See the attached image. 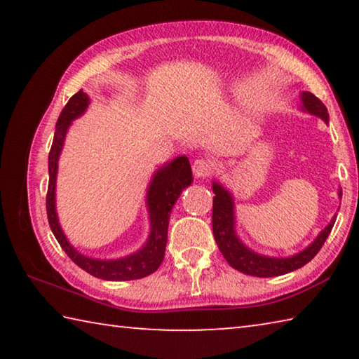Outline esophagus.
<instances>
[{
    "instance_id": "34e87169",
    "label": "esophagus",
    "mask_w": 359,
    "mask_h": 359,
    "mask_svg": "<svg viewBox=\"0 0 359 359\" xmlns=\"http://www.w3.org/2000/svg\"><path fill=\"white\" fill-rule=\"evenodd\" d=\"M212 169H214V165H212L209 160H205V158H198V160H194L193 163V174L194 177L198 179L208 177L212 172Z\"/></svg>"
}]
</instances>
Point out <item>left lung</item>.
I'll return each mask as SVG.
<instances>
[{"label":"left lung","mask_w":359,"mask_h":359,"mask_svg":"<svg viewBox=\"0 0 359 359\" xmlns=\"http://www.w3.org/2000/svg\"><path fill=\"white\" fill-rule=\"evenodd\" d=\"M301 102L302 111H306L312 115H317L321 120L327 123L330 121V115H327L326 106L321 102L317 96L311 92L301 93ZM212 190H214V210H212V231H214V238L218 248H220L224 259L228 264L234 269H238L242 274L253 276V277H277L288 274L291 271H296L307 264L315 255L320 252L323 247L325 241L330 236L331 229L336 223V215L331 218L330 224L315 238L312 244H309L304 250L299 253L291 255V257L277 258V257H266V255H259L248 248L244 242L239 239L238 233H236V214H234V198L226 188L215 180L212 184ZM339 199L342 198V190H337Z\"/></svg>","instance_id":"1"}]
</instances>
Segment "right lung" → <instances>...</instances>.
Masks as SVG:
<instances>
[{
  "label": "right lung",
  "instance_id": "add662e5",
  "mask_svg": "<svg viewBox=\"0 0 359 359\" xmlns=\"http://www.w3.org/2000/svg\"><path fill=\"white\" fill-rule=\"evenodd\" d=\"M90 104V98L82 90L77 92L63 107L55 125V135L50 154H48V188H47V218L50 229L58 244L62 245L66 255L82 267L85 272L93 277L102 278V280H136V278L147 277L160 267L163 258H165L166 242H168V224L171 210L177 201L184 188L191 185L193 174L190 161L185 155L174 158L172 161L166 163L158 168L154 177H151L147 188V210L150 218V233L145 244L137 252L126 255L123 258L117 259H98L87 257L77 252L74 247L66 239L62 226L58 222L57 204H55V190H57V172H58V160L62 155L66 133L72 125V120L81 117L87 111Z\"/></svg>",
  "mask_w": 359,
  "mask_h": 359
}]
</instances>
